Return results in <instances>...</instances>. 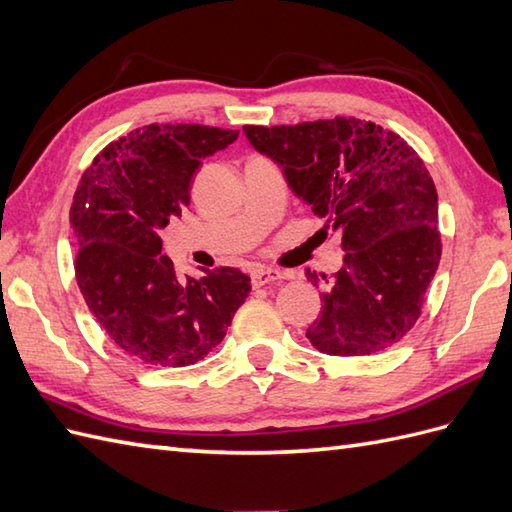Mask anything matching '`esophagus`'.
<instances>
[{"label":"esophagus","instance_id":"1","mask_svg":"<svg viewBox=\"0 0 512 512\" xmlns=\"http://www.w3.org/2000/svg\"><path fill=\"white\" fill-rule=\"evenodd\" d=\"M276 280H282V273L276 269H265V267H258L252 271V284L254 286H265L271 284Z\"/></svg>","mask_w":512,"mask_h":512}]
</instances>
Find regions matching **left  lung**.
I'll use <instances>...</instances> for the list:
<instances>
[{"instance_id":"8db88e82","label":"left lung","mask_w":512,"mask_h":512,"mask_svg":"<svg viewBox=\"0 0 512 512\" xmlns=\"http://www.w3.org/2000/svg\"><path fill=\"white\" fill-rule=\"evenodd\" d=\"M260 154L282 167L297 197L339 234L345 265L326 273L321 313L306 330L315 350L369 356L415 326L441 260L439 197L402 136L356 117L297 126H245Z\"/></svg>"}]
</instances>
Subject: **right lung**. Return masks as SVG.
I'll return each instance as SVG.
<instances>
[{
  "label": "right lung",
  "instance_id": "obj_1",
  "mask_svg": "<svg viewBox=\"0 0 512 512\" xmlns=\"http://www.w3.org/2000/svg\"><path fill=\"white\" fill-rule=\"evenodd\" d=\"M239 130L149 123L99 152L73 195L76 280L99 326L119 350L154 367L195 365L213 352L252 291L243 271L219 267L178 276L160 230L182 217L206 156Z\"/></svg>",
  "mask_w": 512,
  "mask_h": 512
}]
</instances>
